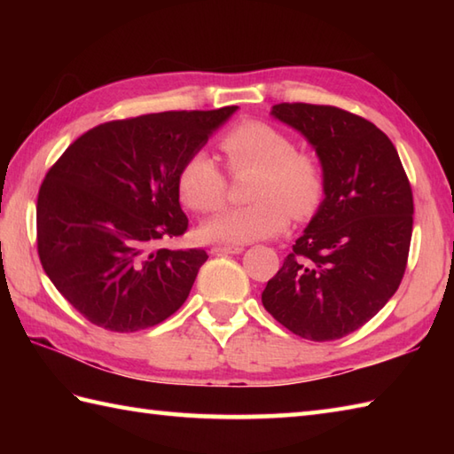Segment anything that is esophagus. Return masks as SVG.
<instances>
[{
    "instance_id": "34e87169",
    "label": "esophagus",
    "mask_w": 454,
    "mask_h": 454,
    "mask_svg": "<svg viewBox=\"0 0 454 454\" xmlns=\"http://www.w3.org/2000/svg\"><path fill=\"white\" fill-rule=\"evenodd\" d=\"M210 252L216 255H234V254H242L244 247L242 246H216V247H212Z\"/></svg>"
}]
</instances>
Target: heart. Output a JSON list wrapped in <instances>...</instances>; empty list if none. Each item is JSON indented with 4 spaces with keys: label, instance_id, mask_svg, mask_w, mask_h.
<instances>
[{
    "label": "heart",
    "instance_id": "b5f03b06",
    "mask_svg": "<svg viewBox=\"0 0 454 454\" xmlns=\"http://www.w3.org/2000/svg\"><path fill=\"white\" fill-rule=\"evenodd\" d=\"M232 173L255 171L249 199L255 202L220 212L200 226L208 242L249 244L277 236L296 218H306L324 195V176L317 161L298 153L285 132L262 121L242 122L220 142ZM183 202L195 212H212L224 202L226 181L207 150L183 161L177 176Z\"/></svg>",
    "mask_w": 454,
    "mask_h": 454
}]
</instances>
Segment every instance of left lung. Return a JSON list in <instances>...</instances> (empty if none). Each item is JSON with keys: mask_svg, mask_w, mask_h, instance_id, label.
Listing matches in <instances>:
<instances>
[{"mask_svg": "<svg viewBox=\"0 0 454 454\" xmlns=\"http://www.w3.org/2000/svg\"><path fill=\"white\" fill-rule=\"evenodd\" d=\"M271 117L314 148L324 200L262 302L304 340H340L398 291L413 226L410 181L390 138L363 117L308 103L275 105Z\"/></svg>", "mask_w": 454, "mask_h": 454, "instance_id": "left-lung-1", "label": "left lung"}]
</instances>
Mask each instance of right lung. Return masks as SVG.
Wrapping results in <instances>:
<instances>
[{
  "instance_id": "right-lung-1",
  "label": "right lung",
  "mask_w": 454,
  "mask_h": 454,
  "mask_svg": "<svg viewBox=\"0 0 454 454\" xmlns=\"http://www.w3.org/2000/svg\"><path fill=\"white\" fill-rule=\"evenodd\" d=\"M238 107L166 111L99 124L67 146L36 200L38 257L67 302L95 325L129 333L187 301L205 249H158L189 220L177 176Z\"/></svg>"
}]
</instances>
